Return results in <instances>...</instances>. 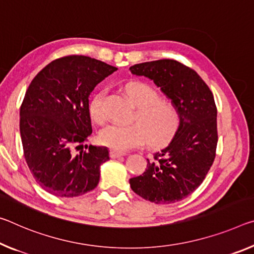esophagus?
<instances>
[{
    "mask_svg": "<svg viewBox=\"0 0 254 254\" xmlns=\"http://www.w3.org/2000/svg\"><path fill=\"white\" fill-rule=\"evenodd\" d=\"M110 156H111V158L115 159V158H120V157L124 156V154H122V152H118V151L111 150V152H110Z\"/></svg>",
    "mask_w": 254,
    "mask_h": 254,
    "instance_id": "esophagus-1",
    "label": "esophagus"
}]
</instances>
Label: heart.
<instances>
[{
    "instance_id": "obj_1",
    "label": "heart",
    "mask_w": 254,
    "mask_h": 254,
    "mask_svg": "<svg viewBox=\"0 0 254 254\" xmlns=\"http://www.w3.org/2000/svg\"><path fill=\"white\" fill-rule=\"evenodd\" d=\"M127 97L136 107L132 116L133 124H111L99 133V142L114 151H127L148 142L151 147H159L173 138L180 126V114L174 104L159 98L158 91L142 81H131L124 87ZM106 90L92 96L88 111L96 123H104Z\"/></svg>"
}]
</instances>
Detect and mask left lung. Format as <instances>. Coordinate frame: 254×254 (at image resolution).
Returning a JSON list of instances; mask_svg holds the SVG:
<instances>
[{"label":"left lung","mask_w":254,"mask_h":254,"mask_svg":"<svg viewBox=\"0 0 254 254\" xmlns=\"http://www.w3.org/2000/svg\"><path fill=\"white\" fill-rule=\"evenodd\" d=\"M132 74L147 76L172 100L180 126L171 142L147 159L131 189L155 203H174L199 188L216 157L217 108L211 90L194 70L175 60L134 64Z\"/></svg>","instance_id":"8db88e82"}]
</instances>
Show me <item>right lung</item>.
<instances>
[{
	"instance_id": "right-lung-1",
	"label": "right lung",
	"mask_w": 254,
	"mask_h": 254,
	"mask_svg": "<svg viewBox=\"0 0 254 254\" xmlns=\"http://www.w3.org/2000/svg\"><path fill=\"white\" fill-rule=\"evenodd\" d=\"M118 67L82 55L54 60L35 76L20 108V134L26 162L44 190L73 198L97 187L106 147L86 144L91 134L89 95Z\"/></svg>"
}]
</instances>
